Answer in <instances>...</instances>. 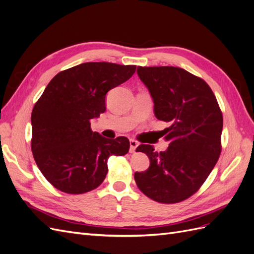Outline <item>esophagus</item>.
<instances>
[{"label":"esophagus","mask_w":254,"mask_h":254,"mask_svg":"<svg viewBox=\"0 0 254 254\" xmlns=\"http://www.w3.org/2000/svg\"><path fill=\"white\" fill-rule=\"evenodd\" d=\"M137 146H139V143H137L135 140H130V148H129V151H130V152H134Z\"/></svg>","instance_id":"esophagus-1"}]
</instances>
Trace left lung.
<instances>
[{
  "instance_id": "8db88e82",
  "label": "left lung",
  "mask_w": 254,
  "mask_h": 254,
  "mask_svg": "<svg viewBox=\"0 0 254 254\" xmlns=\"http://www.w3.org/2000/svg\"><path fill=\"white\" fill-rule=\"evenodd\" d=\"M140 79L153 101V112L170 123L165 151L151 145L136 148L149 158L145 172L134 173L136 186L152 200L176 203L202 186L219 158L222 114L203 79L176 66H137Z\"/></svg>"
}]
</instances>
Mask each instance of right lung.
Wrapping results in <instances>:
<instances>
[{
  "label": "right lung",
  "instance_id": "1",
  "mask_svg": "<svg viewBox=\"0 0 254 254\" xmlns=\"http://www.w3.org/2000/svg\"><path fill=\"white\" fill-rule=\"evenodd\" d=\"M135 65L84 63L54 77L32 112V151L52 186L82 194L102 184L107 160L124 156L129 140H110L91 130V121L106 111L108 92L128 80Z\"/></svg>",
  "mask_w": 254,
  "mask_h": 254
}]
</instances>
